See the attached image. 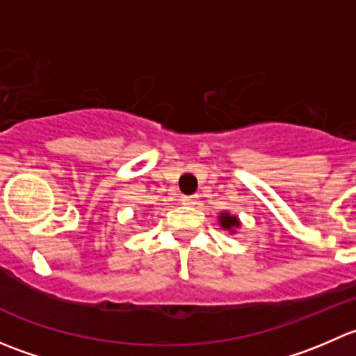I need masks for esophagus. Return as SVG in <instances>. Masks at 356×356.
I'll return each mask as SVG.
<instances>
[{
  "label": "esophagus",
  "instance_id": "esophagus-1",
  "mask_svg": "<svg viewBox=\"0 0 356 356\" xmlns=\"http://www.w3.org/2000/svg\"><path fill=\"white\" fill-rule=\"evenodd\" d=\"M196 196H182L181 203L186 204V207H193V204H196Z\"/></svg>",
  "mask_w": 356,
  "mask_h": 356
}]
</instances>
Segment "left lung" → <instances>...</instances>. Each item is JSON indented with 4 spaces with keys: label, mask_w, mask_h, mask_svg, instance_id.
Masks as SVG:
<instances>
[{
    "label": "left lung",
    "mask_w": 356,
    "mask_h": 356,
    "mask_svg": "<svg viewBox=\"0 0 356 356\" xmlns=\"http://www.w3.org/2000/svg\"><path fill=\"white\" fill-rule=\"evenodd\" d=\"M218 225L222 227V231H227L229 234H236V229L241 225L238 215H232L229 210H224L218 213Z\"/></svg>",
    "instance_id": "obj_1"
}]
</instances>
